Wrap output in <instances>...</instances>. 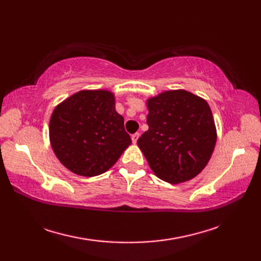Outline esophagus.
Listing matches in <instances>:
<instances>
[{
  "label": "esophagus",
  "mask_w": 261,
  "mask_h": 261,
  "mask_svg": "<svg viewBox=\"0 0 261 261\" xmlns=\"http://www.w3.org/2000/svg\"><path fill=\"white\" fill-rule=\"evenodd\" d=\"M139 134H135V135H132L131 136V140H132V143H137V141H138V138H139Z\"/></svg>",
  "instance_id": "1"
}]
</instances>
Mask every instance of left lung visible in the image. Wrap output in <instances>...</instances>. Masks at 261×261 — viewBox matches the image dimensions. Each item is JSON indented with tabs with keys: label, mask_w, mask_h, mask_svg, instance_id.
Instances as JSON below:
<instances>
[{
	"label": "left lung",
	"mask_w": 261,
	"mask_h": 261,
	"mask_svg": "<svg viewBox=\"0 0 261 261\" xmlns=\"http://www.w3.org/2000/svg\"><path fill=\"white\" fill-rule=\"evenodd\" d=\"M149 129L137 143L158 178L179 184L207 165L216 143L212 111L204 98L170 90L147 99Z\"/></svg>",
	"instance_id": "obj_1"
}]
</instances>
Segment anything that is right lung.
I'll return each mask as SVG.
<instances>
[{
	"mask_svg": "<svg viewBox=\"0 0 261 261\" xmlns=\"http://www.w3.org/2000/svg\"><path fill=\"white\" fill-rule=\"evenodd\" d=\"M49 141L66 168L85 177L108 171L131 145L109 90H82L60 102L49 121Z\"/></svg>",
	"mask_w": 261,
	"mask_h": 261,
	"instance_id": "1",
	"label": "right lung"
}]
</instances>
